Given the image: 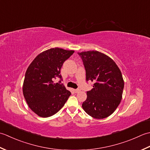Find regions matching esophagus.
I'll use <instances>...</instances> for the list:
<instances>
[{"label":"esophagus","instance_id":"esophagus-1","mask_svg":"<svg viewBox=\"0 0 150 150\" xmlns=\"http://www.w3.org/2000/svg\"><path fill=\"white\" fill-rule=\"evenodd\" d=\"M73 91H74L75 93H78L79 92V89H74V90H73Z\"/></svg>","mask_w":150,"mask_h":150}]
</instances>
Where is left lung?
I'll list each match as a JSON object with an SVG mask.
<instances>
[{
  "label": "left lung",
  "mask_w": 150,
  "mask_h": 150,
  "mask_svg": "<svg viewBox=\"0 0 150 150\" xmlns=\"http://www.w3.org/2000/svg\"><path fill=\"white\" fill-rule=\"evenodd\" d=\"M86 71V80L94 81L87 92L82 108L94 118L102 119L114 112L122 98L124 81L120 69L111 57L98 51L78 52Z\"/></svg>",
  "instance_id": "left-lung-1"
}]
</instances>
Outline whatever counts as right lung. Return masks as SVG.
Returning <instances> with one entry per match:
<instances>
[{"instance_id": "add662e5", "label": "right lung", "mask_w": 150, "mask_h": 150, "mask_svg": "<svg viewBox=\"0 0 150 150\" xmlns=\"http://www.w3.org/2000/svg\"><path fill=\"white\" fill-rule=\"evenodd\" d=\"M74 52L60 48H50L38 55L27 69L23 95L30 109L39 117L47 118L56 114L71 96L63 84L54 83V79L62 78L61 68Z\"/></svg>"}]
</instances>
